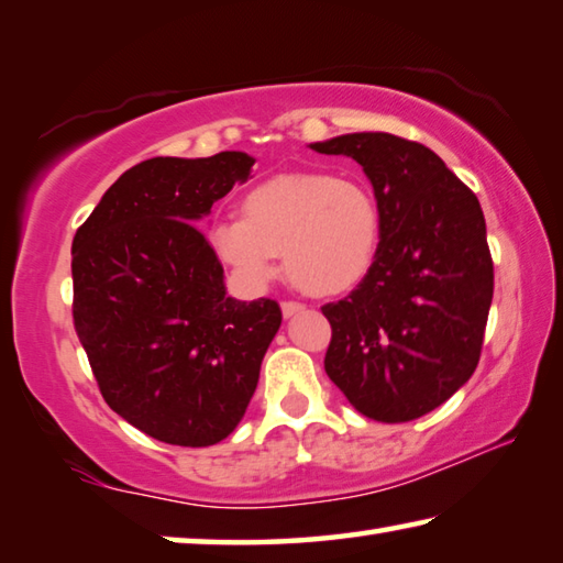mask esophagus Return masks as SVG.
<instances>
[{
	"mask_svg": "<svg viewBox=\"0 0 563 563\" xmlns=\"http://www.w3.org/2000/svg\"><path fill=\"white\" fill-rule=\"evenodd\" d=\"M280 310H283V318H292V316H298V312H302V310H305V305H302V302H292V300H288V302H283V305H280Z\"/></svg>",
	"mask_w": 563,
	"mask_h": 563,
	"instance_id": "34e87169",
	"label": "esophagus"
}]
</instances>
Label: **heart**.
<instances>
[{
    "instance_id": "heart-1",
    "label": "heart",
    "mask_w": 563,
    "mask_h": 563,
    "mask_svg": "<svg viewBox=\"0 0 563 563\" xmlns=\"http://www.w3.org/2000/svg\"><path fill=\"white\" fill-rule=\"evenodd\" d=\"M208 241L245 292L268 288L283 253L285 271L302 290L342 295L373 271L383 216L360 180L285 174L247 190L241 218L218 221Z\"/></svg>"
}]
</instances>
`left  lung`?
Listing matches in <instances>:
<instances>
[{"mask_svg": "<svg viewBox=\"0 0 563 563\" xmlns=\"http://www.w3.org/2000/svg\"><path fill=\"white\" fill-rule=\"evenodd\" d=\"M310 148L357 161L383 216L373 271L322 308L325 373L360 415L409 422L446 402L479 362L494 295L482 206L434 151L393 133Z\"/></svg>", "mask_w": 563, "mask_h": 563, "instance_id": "obj_1", "label": "left lung"}]
</instances>
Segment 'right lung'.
<instances>
[{
  "mask_svg": "<svg viewBox=\"0 0 563 563\" xmlns=\"http://www.w3.org/2000/svg\"><path fill=\"white\" fill-rule=\"evenodd\" d=\"M255 158L158 156L121 174L71 243L74 328L107 405L136 430L211 446L241 422L283 312L235 300L198 231Z\"/></svg>",
  "mask_w": 563,
  "mask_h": 563,
  "instance_id": "obj_1",
  "label": "right lung"
}]
</instances>
